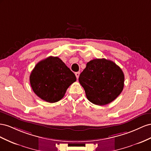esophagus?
<instances>
[{"instance_id":"34e87169","label":"esophagus","mask_w":151,"mask_h":151,"mask_svg":"<svg viewBox=\"0 0 151 151\" xmlns=\"http://www.w3.org/2000/svg\"><path fill=\"white\" fill-rule=\"evenodd\" d=\"M80 74V71H79V72H76V73H75V76H76V78H77V79H78V78H79Z\"/></svg>"}]
</instances>
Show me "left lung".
<instances>
[{
	"instance_id": "8db88e82",
	"label": "left lung",
	"mask_w": 151,
	"mask_h": 151,
	"mask_svg": "<svg viewBox=\"0 0 151 151\" xmlns=\"http://www.w3.org/2000/svg\"><path fill=\"white\" fill-rule=\"evenodd\" d=\"M124 80L122 69L106 59L89 61L79 76L88 100L99 106L109 104L118 97L123 89Z\"/></svg>"
}]
</instances>
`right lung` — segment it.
I'll list each match as a JSON object with an SVG mask.
<instances>
[{"mask_svg": "<svg viewBox=\"0 0 151 151\" xmlns=\"http://www.w3.org/2000/svg\"><path fill=\"white\" fill-rule=\"evenodd\" d=\"M76 80L75 75L58 57L50 56L38 63L29 76L33 92L42 100L56 102Z\"/></svg>", "mask_w": 151, "mask_h": 151, "instance_id": "add662e5", "label": "right lung"}]
</instances>
